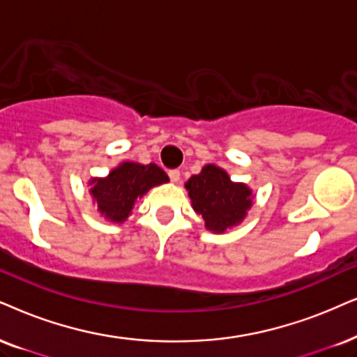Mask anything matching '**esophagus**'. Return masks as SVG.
I'll return each instance as SVG.
<instances>
[{"instance_id":"34e87169","label":"esophagus","mask_w":357,"mask_h":357,"mask_svg":"<svg viewBox=\"0 0 357 357\" xmlns=\"http://www.w3.org/2000/svg\"><path fill=\"white\" fill-rule=\"evenodd\" d=\"M168 176H169V179L173 183H178L179 181V178H181V173H179V169H171L169 173H168Z\"/></svg>"}]
</instances>
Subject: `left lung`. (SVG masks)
<instances>
[{
	"label": "left lung",
	"mask_w": 357,
	"mask_h": 357,
	"mask_svg": "<svg viewBox=\"0 0 357 357\" xmlns=\"http://www.w3.org/2000/svg\"><path fill=\"white\" fill-rule=\"evenodd\" d=\"M191 197L192 209L202 215L207 231L222 234L245 219L254 194L243 183H234L222 168L206 165L184 184Z\"/></svg>",
	"instance_id": "1"
}]
</instances>
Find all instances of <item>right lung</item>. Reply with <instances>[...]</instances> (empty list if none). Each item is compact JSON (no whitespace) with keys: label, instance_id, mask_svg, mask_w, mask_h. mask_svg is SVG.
<instances>
[{"label":"right lung","instance_id":"right-lung-1","mask_svg":"<svg viewBox=\"0 0 357 357\" xmlns=\"http://www.w3.org/2000/svg\"><path fill=\"white\" fill-rule=\"evenodd\" d=\"M168 181V174L155 163L139 165L125 161L105 178H93L89 183L92 186L89 192L103 218L112 222H123L132 214L139 197L145 196L151 188Z\"/></svg>","mask_w":357,"mask_h":357}]
</instances>
